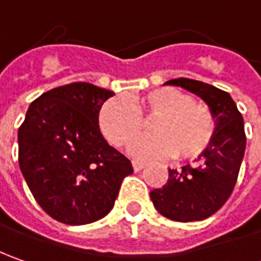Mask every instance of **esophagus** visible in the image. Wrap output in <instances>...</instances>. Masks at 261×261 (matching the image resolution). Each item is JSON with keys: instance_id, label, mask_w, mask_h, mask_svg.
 <instances>
[{"instance_id": "esophagus-1", "label": "esophagus", "mask_w": 261, "mask_h": 261, "mask_svg": "<svg viewBox=\"0 0 261 261\" xmlns=\"http://www.w3.org/2000/svg\"><path fill=\"white\" fill-rule=\"evenodd\" d=\"M132 166H134V170H135V171H139V170H142V168L145 167V163L134 160V161H132Z\"/></svg>"}]
</instances>
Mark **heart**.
I'll return each instance as SVG.
<instances>
[{"mask_svg":"<svg viewBox=\"0 0 261 261\" xmlns=\"http://www.w3.org/2000/svg\"><path fill=\"white\" fill-rule=\"evenodd\" d=\"M152 119L146 138L134 146L141 158L174 155L189 161L202 155L215 134V119L203 105L185 91L171 87L151 90L125 101L109 100L100 110L98 125L105 138L117 148L132 145Z\"/></svg>","mask_w":261,"mask_h":261,"instance_id":"b5f03b06","label":"heart"}]
</instances>
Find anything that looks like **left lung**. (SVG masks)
Here are the masks:
<instances>
[{"label":"left lung","instance_id":"left-lung-1","mask_svg":"<svg viewBox=\"0 0 261 261\" xmlns=\"http://www.w3.org/2000/svg\"><path fill=\"white\" fill-rule=\"evenodd\" d=\"M166 84L199 95L215 119V134L196 166L168 170L167 183L151 192V200L168 219L202 221L221 209L234 190L246 151L244 120L226 91L189 78H175Z\"/></svg>","mask_w":261,"mask_h":261}]
</instances>
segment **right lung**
Here are the masks:
<instances>
[{"mask_svg":"<svg viewBox=\"0 0 261 261\" xmlns=\"http://www.w3.org/2000/svg\"><path fill=\"white\" fill-rule=\"evenodd\" d=\"M115 93L90 83L46 91L18 129V164L36 202L54 219L84 225L115 206L130 161L107 144L98 113Z\"/></svg>","mask_w":261,"mask_h":261,"instance_id":"1","label":"right lung"}]
</instances>
